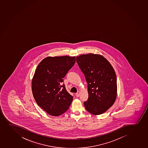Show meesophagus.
<instances>
[{
	"label": "esophagus",
	"instance_id": "34e87169",
	"mask_svg": "<svg viewBox=\"0 0 148 148\" xmlns=\"http://www.w3.org/2000/svg\"><path fill=\"white\" fill-rule=\"evenodd\" d=\"M79 95H80V92L79 91H78V92H77L76 93V96L77 97H79Z\"/></svg>",
	"mask_w": 148,
	"mask_h": 148
}]
</instances>
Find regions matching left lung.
Segmentation results:
<instances>
[{
  "label": "left lung",
  "mask_w": 148,
  "mask_h": 148,
  "mask_svg": "<svg viewBox=\"0 0 148 148\" xmlns=\"http://www.w3.org/2000/svg\"><path fill=\"white\" fill-rule=\"evenodd\" d=\"M76 62L88 83V98L84 102L86 110L93 115L104 113L114 103L117 80L113 67L101 55L84 54Z\"/></svg>",
  "instance_id": "left-lung-1"
}]
</instances>
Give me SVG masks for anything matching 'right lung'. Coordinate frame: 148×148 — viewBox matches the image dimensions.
Masks as SVG:
<instances>
[{"instance_id": "1", "label": "right lung", "mask_w": 148, "mask_h": 148, "mask_svg": "<svg viewBox=\"0 0 148 148\" xmlns=\"http://www.w3.org/2000/svg\"><path fill=\"white\" fill-rule=\"evenodd\" d=\"M75 62V57H48L36 69L32 82L33 95L37 104L50 115L64 113L73 101L62 83Z\"/></svg>"}]
</instances>
